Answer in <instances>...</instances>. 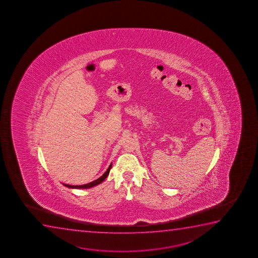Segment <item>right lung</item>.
I'll return each mask as SVG.
<instances>
[{"instance_id":"obj_1","label":"right lung","mask_w":258,"mask_h":258,"mask_svg":"<svg viewBox=\"0 0 258 258\" xmlns=\"http://www.w3.org/2000/svg\"><path fill=\"white\" fill-rule=\"evenodd\" d=\"M111 167H112V164H110V165H109V168L106 170V172L103 173V175L101 176L100 178H98V179H96L94 181L90 182L88 184H85V185H68V184H64V183H63V185H64V186H67V187L73 188V189H74V188H75V189H80V188H83V189H87V188L93 187L95 185L100 184V183H102L104 179H106L107 176L109 175V171L111 169Z\"/></svg>"}]
</instances>
